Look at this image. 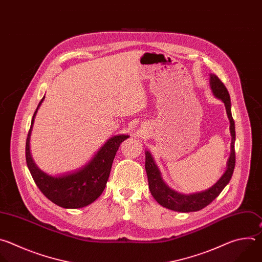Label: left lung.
Segmentation results:
<instances>
[{
    "label": "left lung",
    "instance_id": "left-lung-1",
    "mask_svg": "<svg viewBox=\"0 0 262 262\" xmlns=\"http://www.w3.org/2000/svg\"><path fill=\"white\" fill-rule=\"evenodd\" d=\"M211 88L214 95L221 99L226 107V113L230 122V133H231V154L227 163V169L222 178L210 189L203 192L194 193L190 195H185L178 193L171 190L162 180L160 176V171L155 164L151 155L148 151H145V170L148 180V187L154 198L158 201L162 206L169 208L171 211L189 213V212H197L201 208L210 204L214 199H216L225 186L229 183L234 166H235V149H234V141H235V127L234 121L231 115V103L229 93L224 85V83L219 79V77L215 74H211Z\"/></svg>",
    "mask_w": 262,
    "mask_h": 262
}]
</instances>
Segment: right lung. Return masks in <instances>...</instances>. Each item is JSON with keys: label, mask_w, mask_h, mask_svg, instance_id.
Returning <instances> with one entry per match:
<instances>
[{"label": "right lung", "mask_w": 262, "mask_h": 262, "mask_svg": "<svg viewBox=\"0 0 262 262\" xmlns=\"http://www.w3.org/2000/svg\"><path fill=\"white\" fill-rule=\"evenodd\" d=\"M44 97L34 113L26 142V160L34 182L40 191L54 203L65 208H79L94 202L104 191L120 144L129 135H117L106 141L94 158L81 169L62 177H50L41 171L30 154V135L34 118Z\"/></svg>", "instance_id": "add662e5"}]
</instances>
